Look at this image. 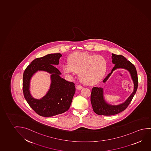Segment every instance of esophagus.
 Listing matches in <instances>:
<instances>
[{
	"label": "esophagus",
	"mask_w": 151,
	"mask_h": 151,
	"mask_svg": "<svg viewBox=\"0 0 151 151\" xmlns=\"http://www.w3.org/2000/svg\"><path fill=\"white\" fill-rule=\"evenodd\" d=\"M83 87L81 85H77L76 86V89L77 90H81Z\"/></svg>",
	"instance_id": "34e87169"
}]
</instances>
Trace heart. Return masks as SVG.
Listing matches in <instances>:
<instances>
[{
	"label": "heart",
	"instance_id": "1",
	"mask_svg": "<svg viewBox=\"0 0 151 151\" xmlns=\"http://www.w3.org/2000/svg\"><path fill=\"white\" fill-rule=\"evenodd\" d=\"M68 61L63 65L64 72L70 75L79 73V78L88 85L99 83L107 70V60L101 55L75 52L68 57Z\"/></svg>",
	"mask_w": 151,
	"mask_h": 151
}]
</instances>
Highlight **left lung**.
Here are the masks:
<instances>
[{
  "label": "left lung",
  "instance_id": "left-lung-1",
  "mask_svg": "<svg viewBox=\"0 0 151 151\" xmlns=\"http://www.w3.org/2000/svg\"><path fill=\"white\" fill-rule=\"evenodd\" d=\"M112 62L115 64V66L111 70V72L109 73L103 80V83H105L106 81L113 70L118 68H123L128 70L131 74V77L134 83V91L124 103L118 105H111L106 103L104 100L102 88H92L90 96L92 109L96 114L100 115L111 116L124 111L127 109L131 102L138 89V74L136 67L133 64L127 60L125 57L122 55L112 54Z\"/></svg>",
  "mask_w": 151,
  "mask_h": 151
}]
</instances>
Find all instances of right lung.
<instances>
[{
	"label": "right lung",
	"mask_w": 151,
	"mask_h": 151,
	"mask_svg": "<svg viewBox=\"0 0 151 151\" xmlns=\"http://www.w3.org/2000/svg\"><path fill=\"white\" fill-rule=\"evenodd\" d=\"M60 53L46 55L34 60L24 70L23 92L31 108L40 116L51 117L62 114L70 109L76 88L75 83L61 78V74L54 65H58ZM38 70H45L52 74L51 88L46 96L40 100L34 99L29 93V81Z\"/></svg>",
	"instance_id": "add662e5"
}]
</instances>
